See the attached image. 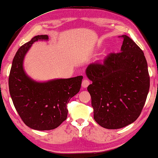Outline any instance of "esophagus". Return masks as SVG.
I'll list each match as a JSON object with an SVG mask.
<instances>
[{
	"label": "esophagus",
	"mask_w": 158,
	"mask_h": 158,
	"mask_svg": "<svg viewBox=\"0 0 158 158\" xmlns=\"http://www.w3.org/2000/svg\"><path fill=\"white\" fill-rule=\"evenodd\" d=\"M91 82H90L89 80L88 79H84L83 82H82V86H83V88H86L89 85V84Z\"/></svg>",
	"instance_id": "obj_1"
}]
</instances>
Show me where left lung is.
<instances>
[{"instance_id": "left-lung-1", "label": "left lung", "mask_w": 158, "mask_h": 158, "mask_svg": "<svg viewBox=\"0 0 158 158\" xmlns=\"http://www.w3.org/2000/svg\"><path fill=\"white\" fill-rule=\"evenodd\" d=\"M123 39L121 52L110 53L103 61L88 66L92 81L88 86L94 118L99 126L118 129L140 115L149 89V75L144 52L132 39Z\"/></svg>"}]
</instances>
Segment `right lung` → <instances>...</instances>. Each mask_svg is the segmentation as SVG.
Here are the masks:
<instances>
[{
	"label": "right lung",
	"instance_id": "right-lung-1",
	"mask_svg": "<svg viewBox=\"0 0 158 158\" xmlns=\"http://www.w3.org/2000/svg\"><path fill=\"white\" fill-rule=\"evenodd\" d=\"M47 35L33 37L20 47L14 57L9 77L10 95L26 126L35 130H52L67 119V104L81 89L83 76L46 83L32 81L24 73V55L34 42L48 40Z\"/></svg>",
	"mask_w": 158,
	"mask_h": 158
}]
</instances>
